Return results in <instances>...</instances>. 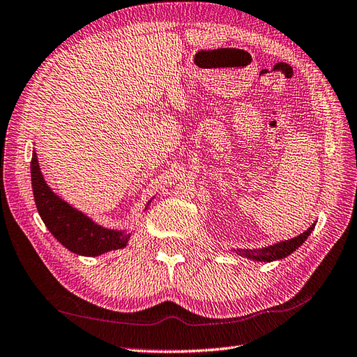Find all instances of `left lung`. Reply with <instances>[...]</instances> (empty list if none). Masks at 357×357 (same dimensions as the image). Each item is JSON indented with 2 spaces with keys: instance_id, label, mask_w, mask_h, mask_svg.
<instances>
[{
  "instance_id": "left-lung-1",
  "label": "left lung",
  "mask_w": 357,
  "mask_h": 357,
  "mask_svg": "<svg viewBox=\"0 0 357 357\" xmlns=\"http://www.w3.org/2000/svg\"><path fill=\"white\" fill-rule=\"evenodd\" d=\"M314 229H315V224L310 225V227L306 231H303L301 234H298L297 238L279 242V244H274L271 247H266V248H262V250H238V253L242 255V256H247L250 259L259 260V262H273V260L283 259L286 256H289L291 253H294V251L297 250L303 244V242L307 239V236Z\"/></svg>"
}]
</instances>
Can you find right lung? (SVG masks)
I'll return each mask as SVG.
<instances>
[{"label":"right lung","instance_id":"right-lung-1","mask_svg":"<svg viewBox=\"0 0 357 357\" xmlns=\"http://www.w3.org/2000/svg\"><path fill=\"white\" fill-rule=\"evenodd\" d=\"M31 186L42 221L51 234L69 251L82 256H100L110 250L124 248L130 234L109 230L65 203L48 188L42 177L38 155L31 158Z\"/></svg>","mask_w":357,"mask_h":357}]
</instances>
